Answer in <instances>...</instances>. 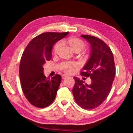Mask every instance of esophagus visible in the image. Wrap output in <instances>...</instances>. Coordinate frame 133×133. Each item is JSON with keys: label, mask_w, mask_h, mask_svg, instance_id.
Wrapping results in <instances>:
<instances>
[{"label": "esophagus", "mask_w": 133, "mask_h": 133, "mask_svg": "<svg viewBox=\"0 0 133 133\" xmlns=\"http://www.w3.org/2000/svg\"><path fill=\"white\" fill-rule=\"evenodd\" d=\"M67 77H69L68 76H67V75H64V74L62 75V79H66V78H67Z\"/></svg>", "instance_id": "esophagus-1"}]
</instances>
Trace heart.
<instances>
[{
    "label": "heart",
    "mask_w": 133,
    "mask_h": 133,
    "mask_svg": "<svg viewBox=\"0 0 133 133\" xmlns=\"http://www.w3.org/2000/svg\"><path fill=\"white\" fill-rule=\"evenodd\" d=\"M66 44L68 45L69 47L73 51L75 52H79L81 51H82L85 48V43L84 42L81 40V39L76 37H70L66 41ZM62 47L61 42H58L57 43L54 47L53 49V53L54 54H56L59 51L61 48ZM75 64L74 65H67L63 67V70L68 73L72 72L74 68L76 67Z\"/></svg>",
    "instance_id": "1"
}]
</instances>
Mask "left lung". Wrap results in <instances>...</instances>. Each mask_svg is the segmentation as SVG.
Masks as SVG:
<instances>
[{"mask_svg":"<svg viewBox=\"0 0 133 133\" xmlns=\"http://www.w3.org/2000/svg\"><path fill=\"white\" fill-rule=\"evenodd\" d=\"M91 45V54L81 75L90 77V84L74 77L72 94L75 101L82 108L91 110L98 107L106 99L111 91L115 75L114 56L104 42L95 36L81 35Z\"/></svg>","mask_w":133,"mask_h":133,"instance_id":"1","label":"left lung"}]
</instances>
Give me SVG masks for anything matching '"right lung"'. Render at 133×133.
I'll return each instance as SVG.
<instances>
[{"label":"right lung","mask_w":133,"mask_h":133,"mask_svg":"<svg viewBox=\"0 0 133 133\" xmlns=\"http://www.w3.org/2000/svg\"><path fill=\"white\" fill-rule=\"evenodd\" d=\"M66 32H44L36 36L28 44L19 65V77L25 97L36 107L44 108L54 101L61 82V76L47 78L43 65L52 57L54 44L68 35Z\"/></svg>","instance_id":"1"}]
</instances>
